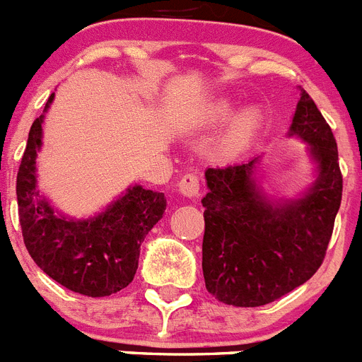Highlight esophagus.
Wrapping results in <instances>:
<instances>
[{
    "label": "esophagus",
    "instance_id": "obj_1",
    "mask_svg": "<svg viewBox=\"0 0 362 362\" xmlns=\"http://www.w3.org/2000/svg\"><path fill=\"white\" fill-rule=\"evenodd\" d=\"M179 194L185 197H197L199 196V177H197L196 174H187L181 177V181H179Z\"/></svg>",
    "mask_w": 362,
    "mask_h": 362
}]
</instances>
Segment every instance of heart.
Masks as SVG:
<instances>
[{
    "label": "heart",
    "instance_id": "1",
    "mask_svg": "<svg viewBox=\"0 0 362 362\" xmlns=\"http://www.w3.org/2000/svg\"><path fill=\"white\" fill-rule=\"evenodd\" d=\"M233 114V103L230 99L221 98L210 105L206 119L210 123H225ZM259 127V114L255 110H245L232 119L226 132V146L230 150H239L252 139Z\"/></svg>",
    "mask_w": 362,
    "mask_h": 362
}]
</instances>
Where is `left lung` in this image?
I'll list each match as a JSON object with an SVG mask.
<instances>
[{
  "label": "left lung",
  "mask_w": 362,
  "mask_h": 362,
  "mask_svg": "<svg viewBox=\"0 0 362 362\" xmlns=\"http://www.w3.org/2000/svg\"><path fill=\"white\" fill-rule=\"evenodd\" d=\"M288 136L308 145L315 165V181L299 197L268 196L257 177L259 158L204 172L203 276L225 305H268L306 283L325 259L343 175L332 129L303 88Z\"/></svg>",
  "instance_id": "1"
}]
</instances>
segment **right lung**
I'll return each instance as SVG.
<instances>
[{
  "label": "right lung",
  "instance_id": "add662e5",
  "mask_svg": "<svg viewBox=\"0 0 362 362\" xmlns=\"http://www.w3.org/2000/svg\"><path fill=\"white\" fill-rule=\"evenodd\" d=\"M52 101L54 94L43 112ZM43 119L41 114L32 123L16 181L25 246L34 263L65 288L88 297L112 296L132 283L141 243L165 214V194L134 185L98 216H63L37 190Z\"/></svg>",
  "mask_w": 362,
  "mask_h": 362
}]
</instances>
